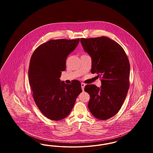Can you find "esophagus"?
I'll use <instances>...</instances> for the list:
<instances>
[{
  "label": "esophagus",
  "instance_id": "34e87169",
  "mask_svg": "<svg viewBox=\"0 0 153 153\" xmlns=\"http://www.w3.org/2000/svg\"><path fill=\"white\" fill-rule=\"evenodd\" d=\"M81 85L82 90L84 91V87H85V84L84 83H83V82H81Z\"/></svg>",
  "mask_w": 153,
  "mask_h": 153
}]
</instances>
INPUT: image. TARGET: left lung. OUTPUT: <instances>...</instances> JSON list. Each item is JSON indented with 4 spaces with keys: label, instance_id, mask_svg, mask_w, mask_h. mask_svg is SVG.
Masks as SVG:
<instances>
[{
    "label": "left lung",
    "instance_id": "8db88e82",
    "mask_svg": "<svg viewBox=\"0 0 153 153\" xmlns=\"http://www.w3.org/2000/svg\"><path fill=\"white\" fill-rule=\"evenodd\" d=\"M84 51L92 58L91 73L100 78L101 88L87 84L84 91L90 96L88 106L100 120L115 115L122 107L130 87V66L123 48L106 36L81 38Z\"/></svg>",
    "mask_w": 153,
    "mask_h": 153
}]
</instances>
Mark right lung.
Listing matches in <instances>:
<instances>
[{
	"label": "right lung",
	"instance_id": "right-lung-1",
	"mask_svg": "<svg viewBox=\"0 0 153 153\" xmlns=\"http://www.w3.org/2000/svg\"><path fill=\"white\" fill-rule=\"evenodd\" d=\"M79 41L80 38L51 39L39 45L30 59L28 73L34 100L44 115L52 120L67 117L82 92L79 81L67 84L59 79L65 71L68 56Z\"/></svg>",
	"mask_w": 153,
	"mask_h": 153
}]
</instances>
